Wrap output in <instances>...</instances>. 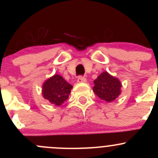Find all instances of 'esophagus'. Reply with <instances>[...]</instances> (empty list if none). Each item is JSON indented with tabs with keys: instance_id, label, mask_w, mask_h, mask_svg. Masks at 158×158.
Here are the masks:
<instances>
[{
	"instance_id": "34e87169",
	"label": "esophagus",
	"mask_w": 158,
	"mask_h": 158,
	"mask_svg": "<svg viewBox=\"0 0 158 158\" xmlns=\"http://www.w3.org/2000/svg\"><path fill=\"white\" fill-rule=\"evenodd\" d=\"M87 79H85V77H82V76H79V77H78V79H77V82H79V83H82V82H86Z\"/></svg>"
}]
</instances>
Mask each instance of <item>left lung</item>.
Segmentation results:
<instances>
[{
	"label": "left lung",
	"mask_w": 158,
	"mask_h": 158,
	"mask_svg": "<svg viewBox=\"0 0 158 158\" xmlns=\"http://www.w3.org/2000/svg\"><path fill=\"white\" fill-rule=\"evenodd\" d=\"M93 92L101 99L112 102L121 94L122 83L118 79L103 72L94 81Z\"/></svg>",
	"instance_id": "obj_1"
}]
</instances>
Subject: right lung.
I'll return each mask as SVG.
<instances>
[{
	"label": "right lung",
	"instance_id": "obj_1",
	"mask_svg": "<svg viewBox=\"0 0 158 158\" xmlns=\"http://www.w3.org/2000/svg\"><path fill=\"white\" fill-rule=\"evenodd\" d=\"M73 85L68 83L61 76L54 75L43 85V96L55 106H60L68 98Z\"/></svg>",
	"mask_w": 158,
	"mask_h": 158
}]
</instances>
